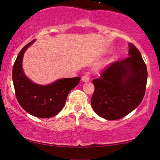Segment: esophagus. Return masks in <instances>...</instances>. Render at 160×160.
I'll return each mask as SVG.
<instances>
[{"label": "esophagus", "mask_w": 160, "mask_h": 160, "mask_svg": "<svg viewBox=\"0 0 160 160\" xmlns=\"http://www.w3.org/2000/svg\"><path fill=\"white\" fill-rule=\"evenodd\" d=\"M82 81L83 82H88L89 81V76H87V75H84V76H82Z\"/></svg>", "instance_id": "34e87169"}]
</instances>
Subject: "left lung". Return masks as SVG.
I'll list each match as a JSON object with an SVG mask.
<instances>
[{"label": "left lung", "mask_w": 160, "mask_h": 160, "mask_svg": "<svg viewBox=\"0 0 160 160\" xmlns=\"http://www.w3.org/2000/svg\"><path fill=\"white\" fill-rule=\"evenodd\" d=\"M128 58L111 64L92 81L93 110L100 117L116 120L125 117L141 104L145 95L147 68L141 52L128 43Z\"/></svg>", "instance_id": "8db88e82"}]
</instances>
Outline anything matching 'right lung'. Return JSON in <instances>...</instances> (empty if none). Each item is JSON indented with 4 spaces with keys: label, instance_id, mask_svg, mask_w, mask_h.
Listing matches in <instances>:
<instances>
[{
    "label": "right lung",
    "instance_id": "obj_1",
    "mask_svg": "<svg viewBox=\"0 0 160 160\" xmlns=\"http://www.w3.org/2000/svg\"><path fill=\"white\" fill-rule=\"evenodd\" d=\"M32 41L22 48L15 60L12 70L17 99L24 110L38 118L53 117L65 106L68 95L79 83L80 77L64 78L51 84L41 85L32 82L24 73L22 60Z\"/></svg>",
    "mask_w": 160,
    "mask_h": 160
}]
</instances>
